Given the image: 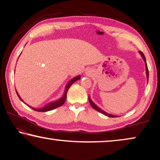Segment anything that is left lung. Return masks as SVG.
<instances>
[{"label":"left lung","mask_w":160,"mask_h":160,"mask_svg":"<svg viewBox=\"0 0 160 160\" xmlns=\"http://www.w3.org/2000/svg\"><path fill=\"white\" fill-rule=\"evenodd\" d=\"M139 52H140V54L141 55L142 59H143V60H144V62H145V69H146L147 80H148V77H149V72H148V65H147V63H146V60H145V55H144L143 53H142L141 51H139ZM88 100H89V102H90L91 105L92 106V108H93V109H95V110H97L98 112H99L102 113V114H104V115L108 116V117H117V116H114V115H113V114H108V113H107V112H105V111H103V110H101V109H100V108L98 107V106H97L96 104H95V103L91 100L90 97H88Z\"/></svg>","instance_id":"8db88e82"}]
</instances>
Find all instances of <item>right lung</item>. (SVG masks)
I'll list each match as a JSON object with an SVG mask.
<instances>
[{
	"mask_svg": "<svg viewBox=\"0 0 160 160\" xmlns=\"http://www.w3.org/2000/svg\"><path fill=\"white\" fill-rule=\"evenodd\" d=\"M80 78H81L80 76H77V77L73 78L72 79L70 80L69 82L68 83H67V84L66 87H65V90H64V95H63V96L60 99L56 100V101H53V102H50V103H48V104H47L46 106H44V107L42 108L36 109V108H33L30 107V106H29L28 105H27L29 106V107L32 108L33 110L37 111V112H48V111L54 110V109L57 108H58V107H60V106L64 104V102H65V100H66V99H67V91H68V90H69V88L70 86H71L72 84H73V83H74L76 82V81L79 80ZM16 93H17V94H18L19 98L20 99L22 102H24L23 101V100H22V98H20V96H19V95L18 94V92H17V91H16Z\"/></svg>",
	"mask_w": 160,
	"mask_h": 160,
	"instance_id": "obj_1",
	"label": "right lung"
}]
</instances>
